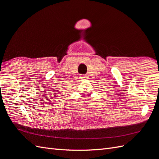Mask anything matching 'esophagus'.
<instances>
[{"mask_svg": "<svg viewBox=\"0 0 159 159\" xmlns=\"http://www.w3.org/2000/svg\"><path fill=\"white\" fill-rule=\"evenodd\" d=\"M81 78L83 79V80H85V79L88 78V76L85 75H81Z\"/></svg>", "mask_w": 159, "mask_h": 159, "instance_id": "1", "label": "esophagus"}]
</instances>
